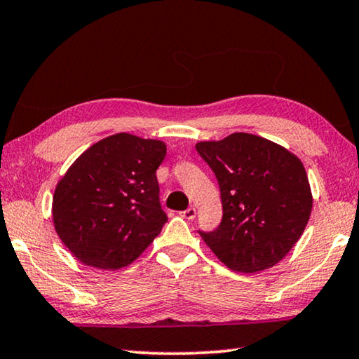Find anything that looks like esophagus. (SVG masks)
Returning a JSON list of instances; mask_svg holds the SVG:
<instances>
[{"label":"esophagus","mask_w":359,"mask_h":359,"mask_svg":"<svg viewBox=\"0 0 359 359\" xmlns=\"http://www.w3.org/2000/svg\"><path fill=\"white\" fill-rule=\"evenodd\" d=\"M182 217L187 218V220H193V218L196 217V209H194V208H188L187 210L182 212Z\"/></svg>","instance_id":"1"}]
</instances>
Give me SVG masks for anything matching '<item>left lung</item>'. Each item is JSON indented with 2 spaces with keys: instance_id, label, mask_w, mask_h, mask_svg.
Returning <instances> with one entry per match:
<instances>
[{
  "instance_id": "1",
  "label": "left lung",
  "mask_w": 359,
  "mask_h": 359,
  "mask_svg": "<svg viewBox=\"0 0 359 359\" xmlns=\"http://www.w3.org/2000/svg\"><path fill=\"white\" fill-rule=\"evenodd\" d=\"M220 185L223 218L201 233L229 269L259 272L287 257L312 212V191L299 158L248 133L196 144Z\"/></svg>"
}]
</instances>
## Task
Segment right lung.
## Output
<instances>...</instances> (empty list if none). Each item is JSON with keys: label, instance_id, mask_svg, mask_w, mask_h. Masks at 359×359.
Here are the masks:
<instances>
[{"label": "right lung", "instance_id": "obj_1", "mask_svg": "<svg viewBox=\"0 0 359 359\" xmlns=\"http://www.w3.org/2000/svg\"><path fill=\"white\" fill-rule=\"evenodd\" d=\"M165 156L163 141L117 133L85 150L58 180L53 226L81 263L117 271L160 234L168 217L156 169Z\"/></svg>", "mask_w": 359, "mask_h": 359}]
</instances>
